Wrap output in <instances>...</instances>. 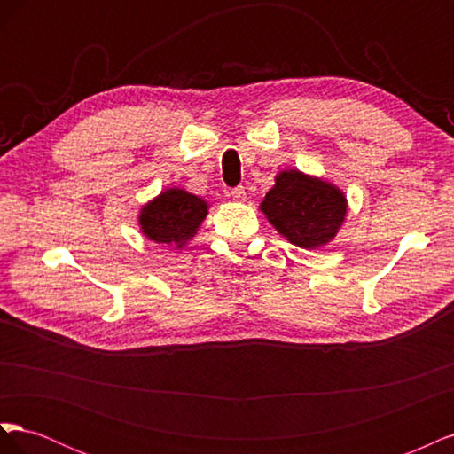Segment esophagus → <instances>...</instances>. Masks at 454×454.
<instances>
[{
  "label": "esophagus",
  "mask_w": 454,
  "mask_h": 454,
  "mask_svg": "<svg viewBox=\"0 0 454 454\" xmlns=\"http://www.w3.org/2000/svg\"><path fill=\"white\" fill-rule=\"evenodd\" d=\"M231 195H232V199L235 200H240V202H244L246 200V191H244V187L242 185H239V187H235L231 191Z\"/></svg>",
  "instance_id": "34e87169"
}]
</instances>
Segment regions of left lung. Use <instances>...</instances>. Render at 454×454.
Listing matches in <instances>:
<instances>
[{
  "instance_id": "1",
  "label": "left lung",
  "mask_w": 454,
  "mask_h": 454,
  "mask_svg": "<svg viewBox=\"0 0 454 454\" xmlns=\"http://www.w3.org/2000/svg\"><path fill=\"white\" fill-rule=\"evenodd\" d=\"M347 197L337 185L292 168L277 174L259 208L287 242L318 250L335 239L347 217Z\"/></svg>"
}]
</instances>
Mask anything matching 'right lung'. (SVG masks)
Wrapping results in <instances>:
<instances>
[{
  "label": "right lung",
  "instance_id": "right-lung-1",
  "mask_svg": "<svg viewBox=\"0 0 454 454\" xmlns=\"http://www.w3.org/2000/svg\"><path fill=\"white\" fill-rule=\"evenodd\" d=\"M208 208L204 199L180 187H168L142 206L138 222L149 240L182 250L197 235Z\"/></svg>",
  "mask_w": 454,
  "mask_h": 454
}]
</instances>
